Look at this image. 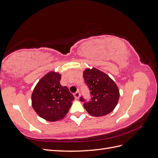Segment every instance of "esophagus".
<instances>
[{
  "label": "esophagus",
  "mask_w": 158,
  "mask_h": 158,
  "mask_svg": "<svg viewBox=\"0 0 158 158\" xmlns=\"http://www.w3.org/2000/svg\"><path fill=\"white\" fill-rule=\"evenodd\" d=\"M74 98H75L76 99H78L79 98H80V92H76V93H74Z\"/></svg>",
  "instance_id": "1"
}]
</instances>
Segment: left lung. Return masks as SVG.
Returning a JSON list of instances; mask_svg holds the SVG:
<instances>
[{"instance_id":"8db88e82","label":"left lung","mask_w":158,"mask_h":158,"mask_svg":"<svg viewBox=\"0 0 158 158\" xmlns=\"http://www.w3.org/2000/svg\"><path fill=\"white\" fill-rule=\"evenodd\" d=\"M83 77L92 98L87 102L82 96L80 100L84 102V107L88 113L94 117H102L113 111L120 96L119 89L114 81L95 68L85 69Z\"/></svg>"}]
</instances>
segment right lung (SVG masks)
Segmentation results:
<instances>
[{
    "label": "right lung",
    "instance_id": "obj_1",
    "mask_svg": "<svg viewBox=\"0 0 158 158\" xmlns=\"http://www.w3.org/2000/svg\"><path fill=\"white\" fill-rule=\"evenodd\" d=\"M61 74L51 71L43 77L33 91L31 105L40 117L54 122L68 113L74 97L60 83Z\"/></svg>",
    "mask_w": 158,
    "mask_h": 158
}]
</instances>
